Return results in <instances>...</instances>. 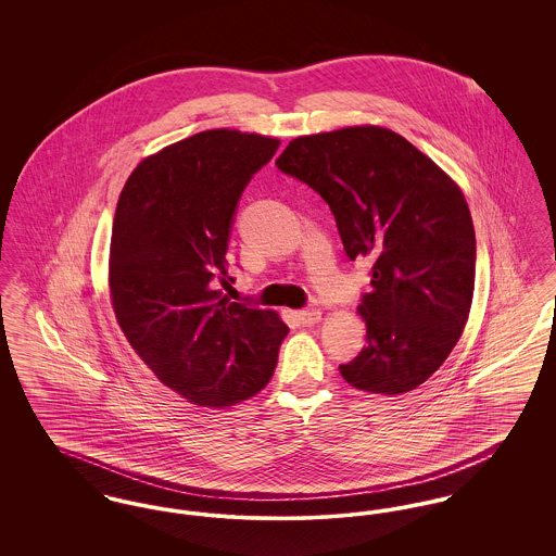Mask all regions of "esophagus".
Masks as SVG:
<instances>
[{
  "label": "esophagus",
  "instance_id": "1",
  "mask_svg": "<svg viewBox=\"0 0 556 556\" xmlns=\"http://www.w3.org/2000/svg\"><path fill=\"white\" fill-rule=\"evenodd\" d=\"M295 317L304 327H311L320 320V311H300Z\"/></svg>",
  "mask_w": 556,
  "mask_h": 556
}]
</instances>
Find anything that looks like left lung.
<instances>
[{
	"instance_id": "1",
	"label": "left lung",
	"mask_w": 556,
	"mask_h": 556,
	"mask_svg": "<svg viewBox=\"0 0 556 556\" xmlns=\"http://www.w3.org/2000/svg\"><path fill=\"white\" fill-rule=\"evenodd\" d=\"M277 168L329 204L350 261H369L367 345L340 365L372 394H404L448 358L476 288V231L460 189L402 135L350 127L290 141Z\"/></svg>"
}]
</instances>
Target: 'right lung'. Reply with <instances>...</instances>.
Wrapping results in <instances>:
<instances>
[{"label": "right lung", "instance_id": "right-lung-1", "mask_svg": "<svg viewBox=\"0 0 556 556\" xmlns=\"http://www.w3.org/2000/svg\"><path fill=\"white\" fill-rule=\"evenodd\" d=\"M279 139L214 129L143 160L125 184L110 239V291L129 344L160 381L200 406L258 394L288 325L218 288L239 198Z\"/></svg>", "mask_w": 556, "mask_h": 556}]
</instances>
